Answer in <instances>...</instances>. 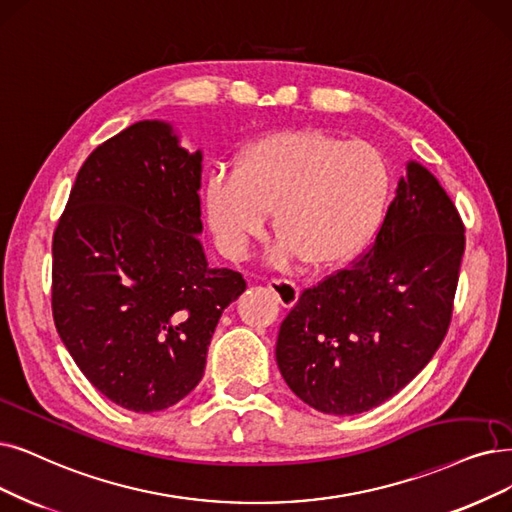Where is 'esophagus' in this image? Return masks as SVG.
<instances>
[{
    "mask_svg": "<svg viewBox=\"0 0 512 512\" xmlns=\"http://www.w3.org/2000/svg\"><path fill=\"white\" fill-rule=\"evenodd\" d=\"M269 288L277 296L279 304L285 306V309L294 306L296 300H298V294H300V288L296 285V281H292V279H271Z\"/></svg>",
    "mask_w": 512,
    "mask_h": 512,
    "instance_id": "34e87169",
    "label": "esophagus"
}]
</instances>
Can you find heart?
<instances>
[{
    "mask_svg": "<svg viewBox=\"0 0 512 512\" xmlns=\"http://www.w3.org/2000/svg\"><path fill=\"white\" fill-rule=\"evenodd\" d=\"M391 191V166L370 142L288 130L245 147L233 176H210L203 199L216 241L231 258L245 254L273 212L275 258L298 254L325 269L349 262L374 239Z\"/></svg>",
    "mask_w": 512,
    "mask_h": 512,
    "instance_id": "1",
    "label": "heart"
}]
</instances>
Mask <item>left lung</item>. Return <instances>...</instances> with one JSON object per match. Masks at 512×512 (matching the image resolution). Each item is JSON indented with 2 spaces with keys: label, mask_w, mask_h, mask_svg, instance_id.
<instances>
[{
  "label": "left lung",
  "mask_w": 512,
  "mask_h": 512,
  "mask_svg": "<svg viewBox=\"0 0 512 512\" xmlns=\"http://www.w3.org/2000/svg\"><path fill=\"white\" fill-rule=\"evenodd\" d=\"M464 241L452 199L412 161L370 248L283 319L275 355L292 391L323 414L353 416L410 384L452 323Z\"/></svg>",
  "instance_id": "obj_1"
}]
</instances>
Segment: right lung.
I'll return each instance as SVG.
<instances>
[{
  "mask_svg": "<svg viewBox=\"0 0 512 512\" xmlns=\"http://www.w3.org/2000/svg\"><path fill=\"white\" fill-rule=\"evenodd\" d=\"M201 153L163 121L102 142L79 168L52 239V315L84 376L113 403L151 414L199 384L241 273L210 269Z\"/></svg>",
  "mask_w": 512,
  "mask_h": 512,
  "instance_id": "add662e5",
  "label": "right lung"
}]
</instances>
